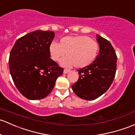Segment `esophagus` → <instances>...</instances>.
<instances>
[{
    "label": "esophagus",
    "instance_id": "obj_1",
    "mask_svg": "<svg viewBox=\"0 0 135 135\" xmlns=\"http://www.w3.org/2000/svg\"><path fill=\"white\" fill-rule=\"evenodd\" d=\"M69 71H69V69H65L64 70V74H67L68 73H69Z\"/></svg>",
    "mask_w": 135,
    "mask_h": 135
}]
</instances>
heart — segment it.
<instances>
[{"label":"heart","mask_w":135,"mask_h":135,"mask_svg":"<svg viewBox=\"0 0 135 135\" xmlns=\"http://www.w3.org/2000/svg\"><path fill=\"white\" fill-rule=\"evenodd\" d=\"M99 46L95 40L87 36H68L62 38L59 44L51 43L49 53L51 59L60 61L62 67L83 68L90 65L96 59Z\"/></svg>","instance_id":"heart-1"}]
</instances>
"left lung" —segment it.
I'll return each instance as SVG.
<instances>
[{"instance_id":"1","label":"left lung","mask_w":135,"mask_h":135,"mask_svg":"<svg viewBox=\"0 0 135 135\" xmlns=\"http://www.w3.org/2000/svg\"><path fill=\"white\" fill-rule=\"evenodd\" d=\"M99 53L92 64L77 70L79 78L71 88L76 96L93 100L102 95L111 86L117 70V56L111 43L97 35Z\"/></svg>"}]
</instances>
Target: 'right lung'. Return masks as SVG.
<instances>
[{
    "mask_svg": "<svg viewBox=\"0 0 135 135\" xmlns=\"http://www.w3.org/2000/svg\"><path fill=\"white\" fill-rule=\"evenodd\" d=\"M55 35L52 31L36 30L18 38L10 52L11 77L18 90L27 99L47 97L63 73V68L50 59L49 53Z\"/></svg>",
    "mask_w": 135,
    "mask_h": 135,
    "instance_id": "right-lung-1",
    "label": "right lung"
}]
</instances>
